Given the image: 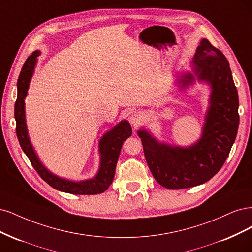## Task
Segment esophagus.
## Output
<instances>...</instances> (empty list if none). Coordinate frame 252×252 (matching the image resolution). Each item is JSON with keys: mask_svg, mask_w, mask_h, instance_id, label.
Segmentation results:
<instances>
[{"mask_svg": "<svg viewBox=\"0 0 252 252\" xmlns=\"http://www.w3.org/2000/svg\"><path fill=\"white\" fill-rule=\"evenodd\" d=\"M142 118H143V116H142L141 113L137 112V111L132 112L131 114H129V117H128L129 123H131L135 127L140 125V123L142 121Z\"/></svg>", "mask_w": 252, "mask_h": 252, "instance_id": "1", "label": "esophagus"}]
</instances>
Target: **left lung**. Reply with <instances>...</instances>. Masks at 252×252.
<instances>
[{"label":"left lung","instance_id":"1","mask_svg":"<svg viewBox=\"0 0 252 252\" xmlns=\"http://www.w3.org/2000/svg\"><path fill=\"white\" fill-rule=\"evenodd\" d=\"M198 82L210 88L201 138L189 147L160 142L141 128L145 160L156 181L168 189H183L207 182L221 169L235 140L240 123L239 97L229 63L209 40L202 38L193 55L191 72L181 73V89Z\"/></svg>","mask_w":252,"mask_h":252}]
</instances>
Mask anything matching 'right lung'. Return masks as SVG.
Instances as JSON below:
<instances>
[{
  "instance_id": "add662e5",
  "label": "right lung",
  "mask_w": 252,
  "mask_h": 252,
  "mask_svg": "<svg viewBox=\"0 0 252 252\" xmlns=\"http://www.w3.org/2000/svg\"><path fill=\"white\" fill-rule=\"evenodd\" d=\"M40 51L32 53L24 63L18 79V98L14 104V118L17 121V136L21 148L30 160L32 166L53 189L60 191L73 194H97L109 189L114 179L116 164L124 141L132 135V127L127 120H121L109 132L105 133L99 140L98 150L100 154V165L97 174L83 181H72L54 175L39 160L32 147L25 115V98L28 93L30 79L33 75L34 67L37 63V56Z\"/></svg>"
}]
</instances>
